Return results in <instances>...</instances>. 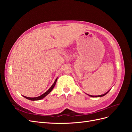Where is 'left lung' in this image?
<instances>
[{
	"mask_svg": "<svg viewBox=\"0 0 132 132\" xmlns=\"http://www.w3.org/2000/svg\"><path fill=\"white\" fill-rule=\"evenodd\" d=\"M110 91V90H109L107 92H106V93H105V94H103V95H98V96H93V95H88V94H87V95H89V96H91V97H102V96H105V95H106L108 93H109V92Z\"/></svg>",
	"mask_w": 132,
	"mask_h": 132,
	"instance_id": "obj_1",
	"label": "left lung"
}]
</instances>
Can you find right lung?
Returning a JSON list of instances; mask_svg holds the SVG:
<instances>
[{
	"label": "right lung",
	"mask_w": 132,
	"mask_h": 132,
	"mask_svg": "<svg viewBox=\"0 0 132 132\" xmlns=\"http://www.w3.org/2000/svg\"><path fill=\"white\" fill-rule=\"evenodd\" d=\"M57 79H58V78H57V79L55 80V81H54V83L53 84V85L51 86V87H50V88L48 90L46 93H44L43 94H42V95H41V96H38V97H26V96H23V97H24L25 98H27V99H28V100H31V101H37V100H41V99H42V98H43L44 97H45L46 96L48 95V94H49L51 92V91L53 90V89L54 88V86H55V84H56V82H57Z\"/></svg>",
	"instance_id": "add662e5"
}]
</instances>
